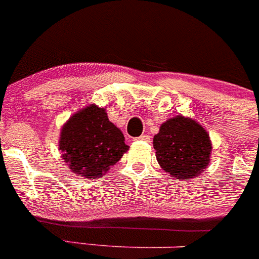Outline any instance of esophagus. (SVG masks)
Listing matches in <instances>:
<instances>
[{
  "label": "esophagus",
  "mask_w": 259,
  "mask_h": 259,
  "mask_svg": "<svg viewBox=\"0 0 259 259\" xmlns=\"http://www.w3.org/2000/svg\"><path fill=\"white\" fill-rule=\"evenodd\" d=\"M137 140H142V142H149V140H150V137H149V135H140L139 138H137Z\"/></svg>",
  "instance_id": "obj_1"
}]
</instances>
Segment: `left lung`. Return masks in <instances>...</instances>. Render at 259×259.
I'll list each match as a JSON object with an SVG mask.
<instances>
[{
	"label": "left lung",
	"instance_id": "8db88e82",
	"mask_svg": "<svg viewBox=\"0 0 259 259\" xmlns=\"http://www.w3.org/2000/svg\"><path fill=\"white\" fill-rule=\"evenodd\" d=\"M159 165L171 178H194L210 161L211 143L207 130L183 115L166 120L153 139Z\"/></svg>",
	"mask_w": 259,
	"mask_h": 259
}]
</instances>
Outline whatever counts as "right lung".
Segmentation results:
<instances>
[{"label": "right lung", "mask_w": 259, "mask_h": 259, "mask_svg": "<svg viewBox=\"0 0 259 259\" xmlns=\"http://www.w3.org/2000/svg\"><path fill=\"white\" fill-rule=\"evenodd\" d=\"M59 149L75 174L96 179L108 173L129 146L119 127L109 120L105 109L91 104L65 122Z\"/></svg>", "instance_id": "add662e5"}]
</instances>
